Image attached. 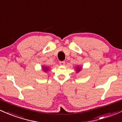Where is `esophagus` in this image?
<instances>
[{"label": "esophagus", "instance_id": "obj_1", "mask_svg": "<svg viewBox=\"0 0 122 122\" xmlns=\"http://www.w3.org/2000/svg\"><path fill=\"white\" fill-rule=\"evenodd\" d=\"M65 64V61H60V65H61V66H64Z\"/></svg>", "mask_w": 122, "mask_h": 122}]
</instances>
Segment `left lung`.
I'll return each instance as SVG.
<instances>
[{
    "instance_id": "left-lung-1",
    "label": "left lung",
    "mask_w": 122,
    "mask_h": 122,
    "mask_svg": "<svg viewBox=\"0 0 122 122\" xmlns=\"http://www.w3.org/2000/svg\"><path fill=\"white\" fill-rule=\"evenodd\" d=\"M82 68V66H79V65H78L77 66H76V70H75V71H76V73L79 72L81 71Z\"/></svg>"
}]
</instances>
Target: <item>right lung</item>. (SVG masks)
I'll use <instances>...</instances> for the list:
<instances>
[{"mask_svg":"<svg viewBox=\"0 0 122 122\" xmlns=\"http://www.w3.org/2000/svg\"><path fill=\"white\" fill-rule=\"evenodd\" d=\"M41 69H42V71H44V72H47L49 70V66H45V65H42Z\"/></svg>","mask_w":122,"mask_h":122,"instance_id":"obj_1","label":"right lung"}]
</instances>
